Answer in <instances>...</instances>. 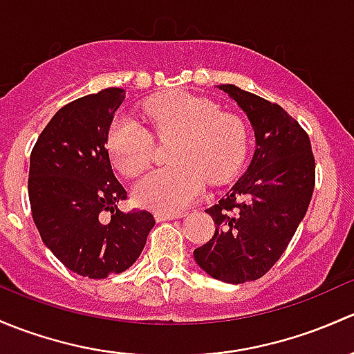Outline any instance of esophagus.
<instances>
[{
    "instance_id": "obj_1",
    "label": "esophagus",
    "mask_w": 354,
    "mask_h": 354,
    "mask_svg": "<svg viewBox=\"0 0 354 354\" xmlns=\"http://www.w3.org/2000/svg\"><path fill=\"white\" fill-rule=\"evenodd\" d=\"M180 213H155V220L156 221H170L176 220V218H180Z\"/></svg>"
}]
</instances>
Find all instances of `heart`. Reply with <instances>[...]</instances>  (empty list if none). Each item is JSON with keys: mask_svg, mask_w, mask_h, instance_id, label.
<instances>
[{"mask_svg": "<svg viewBox=\"0 0 354 354\" xmlns=\"http://www.w3.org/2000/svg\"><path fill=\"white\" fill-rule=\"evenodd\" d=\"M158 138H176L165 169L141 178L133 191L138 206L156 213H178L201 196L206 178L227 182L239 172L247 153V126L239 115L220 112L213 100L187 92H169L145 104ZM109 155L126 177L143 172L151 160L150 131L129 119L111 126Z\"/></svg>", "mask_w": 354, "mask_h": 354, "instance_id": "b5f03b06", "label": "heart"}]
</instances>
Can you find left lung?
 <instances>
[{
  "label": "left lung",
  "mask_w": 354,
  "mask_h": 354,
  "mask_svg": "<svg viewBox=\"0 0 354 354\" xmlns=\"http://www.w3.org/2000/svg\"><path fill=\"white\" fill-rule=\"evenodd\" d=\"M247 114L256 151L245 174L218 204L206 209L213 239L194 250L211 278L247 283L264 276L304 220L315 185L308 134L278 104L235 85H218Z\"/></svg>",
  "instance_id": "8db88e82"
}]
</instances>
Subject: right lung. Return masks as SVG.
<instances>
[{"mask_svg": "<svg viewBox=\"0 0 354 354\" xmlns=\"http://www.w3.org/2000/svg\"><path fill=\"white\" fill-rule=\"evenodd\" d=\"M126 92L105 88L61 107L30 155L28 199L42 242L69 271L92 279L119 274L136 262L155 218L122 213L126 189L105 148Z\"/></svg>", "mask_w": 354, "mask_h": 354, "instance_id": "right-lung-1", "label": "right lung"}]
</instances>
